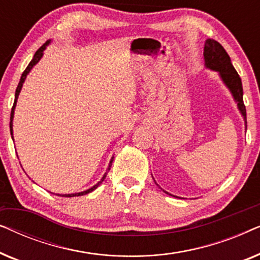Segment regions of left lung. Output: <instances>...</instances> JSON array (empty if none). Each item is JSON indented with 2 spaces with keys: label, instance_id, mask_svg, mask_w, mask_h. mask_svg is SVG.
I'll return each instance as SVG.
<instances>
[{
  "label": "left lung",
  "instance_id": "left-lung-1",
  "mask_svg": "<svg viewBox=\"0 0 260 260\" xmlns=\"http://www.w3.org/2000/svg\"><path fill=\"white\" fill-rule=\"evenodd\" d=\"M204 59L206 69L218 72L220 79L222 80L225 86L229 88L231 93H232L234 102L237 103L238 110H239L241 116H243V118L245 120V127H247L246 109H245L243 101V85H241V79L239 74H238L236 69L233 67L232 62H231L230 55L227 54L225 48H223L218 41L213 40V39H207L205 42ZM163 191L169 194L168 191ZM172 197H174V195H172Z\"/></svg>",
  "mask_w": 260,
  "mask_h": 260
}]
</instances>
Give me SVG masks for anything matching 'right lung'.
Here are the masks:
<instances>
[{"mask_svg": "<svg viewBox=\"0 0 260 260\" xmlns=\"http://www.w3.org/2000/svg\"><path fill=\"white\" fill-rule=\"evenodd\" d=\"M49 44H51V40H48L47 42H46V44L42 45L41 47L39 48L37 52H35V54H34V56H33V59H31V61L29 62V65L27 66V69L23 71L22 76H21V79H20V81H19V85H17L16 91H15V101H14V105H13L12 112H10V123H9V126H10V134H12V135H13L14 110H15V108H16L17 98H19V94H20V92H21V88H22V85H23V83H24V80H26V78H27V76H28V73L30 72L31 69H33V67H34L35 65H37V63H38L39 61H40V59L42 58V55H44V51H45L46 47H47V46H48ZM12 138L14 140V137H13V136H12ZM112 161H113V157H111V159H110V163H109L108 169H106V173L104 174V175H103V177L101 179V181H99V182L95 183L93 187L88 188V189L84 190V191H79V193H73V194H56V195H59V197H65V198H73V197H80V195H85V194L91 193V191H92V190H94L95 188H97L98 186H101V183L103 182V181H104V179L106 177V175H108V172L110 170V168H111V166H112Z\"/></svg>", "mask_w": 260, "mask_h": 260, "instance_id": "right-lung-1", "label": "right lung"}]
</instances>
